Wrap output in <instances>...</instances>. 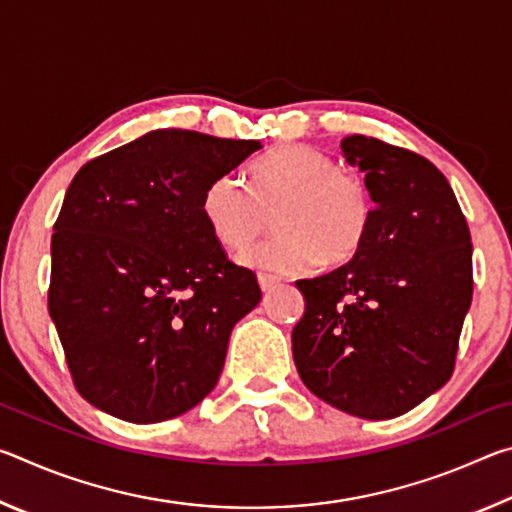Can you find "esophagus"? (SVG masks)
<instances>
[{
	"instance_id": "obj_1",
	"label": "esophagus",
	"mask_w": 512,
	"mask_h": 512,
	"mask_svg": "<svg viewBox=\"0 0 512 512\" xmlns=\"http://www.w3.org/2000/svg\"><path fill=\"white\" fill-rule=\"evenodd\" d=\"M257 280H259V287H262L264 293H271L277 287V284H280V277L268 275V273H259Z\"/></svg>"
}]
</instances>
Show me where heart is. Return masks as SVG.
I'll return each mask as SVG.
<instances>
[{"label": "heart", "mask_w": 512, "mask_h": 512, "mask_svg": "<svg viewBox=\"0 0 512 512\" xmlns=\"http://www.w3.org/2000/svg\"><path fill=\"white\" fill-rule=\"evenodd\" d=\"M203 219L223 248L241 250L273 216L275 235L248 248L246 264L277 273H300L316 262L336 266L359 253L375 203L366 180L339 169L332 155L307 144H287L262 155L248 187L219 176L205 187Z\"/></svg>", "instance_id": "obj_1"}]
</instances>
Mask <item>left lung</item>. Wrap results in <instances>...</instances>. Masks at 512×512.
Here are the masks:
<instances>
[{
	"label": "left lung",
	"mask_w": 512,
	"mask_h": 512,
	"mask_svg": "<svg viewBox=\"0 0 512 512\" xmlns=\"http://www.w3.org/2000/svg\"><path fill=\"white\" fill-rule=\"evenodd\" d=\"M366 173L375 214L350 262L298 280L305 316L293 361L320 400L366 420L397 418L445 386L472 302V239L447 178L402 146L341 140Z\"/></svg>",
	"instance_id": "8db88e82"
}]
</instances>
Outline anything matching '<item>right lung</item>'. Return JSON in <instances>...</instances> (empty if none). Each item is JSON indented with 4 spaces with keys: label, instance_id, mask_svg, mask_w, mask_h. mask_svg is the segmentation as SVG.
<instances>
[{
    "label": "right lung",
    "instance_id": "add662e5",
    "mask_svg": "<svg viewBox=\"0 0 512 512\" xmlns=\"http://www.w3.org/2000/svg\"><path fill=\"white\" fill-rule=\"evenodd\" d=\"M257 149L164 128L74 176L51 237L47 305L76 391L97 409L162 422L216 386L232 327L262 289L212 237L201 198Z\"/></svg>",
    "mask_w": 512,
    "mask_h": 512
}]
</instances>
